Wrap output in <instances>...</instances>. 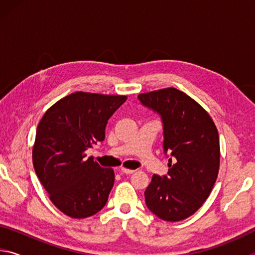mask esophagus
Returning a JSON list of instances; mask_svg holds the SVG:
<instances>
[{
	"label": "esophagus",
	"instance_id": "1",
	"mask_svg": "<svg viewBox=\"0 0 255 255\" xmlns=\"http://www.w3.org/2000/svg\"><path fill=\"white\" fill-rule=\"evenodd\" d=\"M123 172V173H126V174H131L135 172V170H130V169H126V167H122V170H120Z\"/></svg>",
	"mask_w": 255,
	"mask_h": 255
}]
</instances>
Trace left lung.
I'll list each match as a JSON object with an SVG mask.
<instances>
[{"instance_id":"8db88e82","label":"left lung","mask_w":255,"mask_h":255,"mask_svg":"<svg viewBox=\"0 0 255 255\" xmlns=\"http://www.w3.org/2000/svg\"><path fill=\"white\" fill-rule=\"evenodd\" d=\"M138 99L161 116L164 153H171L175 162L169 158L167 175H153L145 190L146 206L163 221H183L200 208L217 179V128L208 112L178 89L141 93Z\"/></svg>"}]
</instances>
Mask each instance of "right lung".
<instances>
[{
    "label": "right lung",
    "instance_id": "right-lung-1",
    "mask_svg": "<svg viewBox=\"0 0 255 255\" xmlns=\"http://www.w3.org/2000/svg\"><path fill=\"white\" fill-rule=\"evenodd\" d=\"M126 100L75 92L51 106L38 125L34 171L51 202L72 218L90 217L107 204L115 172L86 158L85 150L103 141L108 120Z\"/></svg>",
    "mask_w": 255,
    "mask_h": 255
}]
</instances>
